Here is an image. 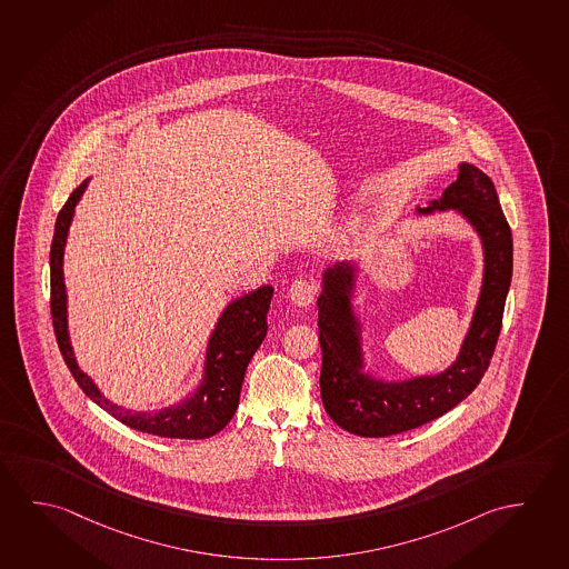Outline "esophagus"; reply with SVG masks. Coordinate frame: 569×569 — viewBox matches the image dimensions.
<instances>
[{
    "instance_id": "34e87169",
    "label": "esophagus",
    "mask_w": 569,
    "mask_h": 569,
    "mask_svg": "<svg viewBox=\"0 0 569 569\" xmlns=\"http://www.w3.org/2000/svg\"><path fill=\"white\" fill-rule=\"evenodd\" d=\"M289 297L297 307H308L315 302L316 287L312 280L298 279L290 284Z\"/></svg>"
}]
</instances>
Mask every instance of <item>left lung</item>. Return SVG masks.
Masks as SVG:
<instances>
[{"mask_svg": "<svg viewBox=\"0 0 569 569\" xmlns=\"http://www.w3.org/2000/svg\"><path fill=\"white\" fill-rule=\"evenodd\" d=\"M452 211L475 231L482 279L469 330L457 358L437 373L383 378L366 358V325L356 305L360 259H343L320 274L318 335L322 348L320 393L326 413L348 433L389 437L417 429L459 406L485 376L497 346L512 280V233L495 183L477 166L460 162L457 178L416 216Z\"/></svg>", "mask_w": 569, "mask_h": 569, "instance_id": "left-lung-1", "label": "left lung"}]
</instances>
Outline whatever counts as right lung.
Returning <instances> with one entry per match:
<instances>
[{
	"label": "right lung",
	"instance_id": "add662e5",
	"mask_svg": "<svg viewBox=\"0 0 569 569\" xmlns=\"http://www.w3.org/2000/svg\"><path fill=\"white\" fill-rule=\"evenodd\" d=\"M89 181L91 178H87L72 191L57 217L49 254L51 316L64 363L69 366L79 388L91 397L97 406L109 411L110 416L120 423L128 425L130 429L166 439H208L211 435L219 433L237 411L244 371L267 336V315L271 308L274 289L271 284H262L259 289L247 292L244 297L234 298L223 308L206 342L201 378L180 401L152 411H134L112 403L92 381L91 376H87L79 368L69 335V297L63 272L64 247L74 208L79 206Z\"/></svg>",
	"mask_w": 569,
	"mask_h": 569
}]
</instances>
